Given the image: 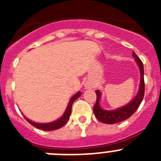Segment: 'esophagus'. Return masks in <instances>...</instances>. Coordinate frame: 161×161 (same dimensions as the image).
Listing matches in <instances>:
<instances>
[{"label":"esophagus","instance_id":"esophagus-1","mask_svg":"<svg viewBox=\"0 0 161 161\" xmlns=\"http://www.w3.org/2000/svg\"><path fill=\"white\" fill-rule=\"evenodd\" d=\"M95 87V85L92 80H88L87 82H85V89H93Z\"/></svg>","mask_w":161,"mask_h":161}]
</instances>
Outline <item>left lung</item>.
Here are the masks:
<instances>
[{
  "instance_id": "left-lung-1",
  "label": "left lung",
  "mask_w": 161,
  "mask_h": 161,
  "mask_svg": "<svg viewBox=\"0 0 161 161\" xmlns=\"http://www.w3.org/2000/svg\"><path fill=\"white\" fill-rule=\"evenodd\" d=\"M132 56L135 58V61L138 65V68L140 72V82H139V87L136 96L133 98V100L130 101L126 106L119 107L113 110H107L102 108L100 105L101 97L102 93L99 90L96 91L97 102L95 106H93V113L97 119L101 121L102 123L106 124H114V123H120L122 121H124L133 114L137 110L139 105L143 101L144 96V80H143V65L142 61L138 58L137 55L133 52Z\"/></svg>"
}]
</instances>
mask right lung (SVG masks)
Listing matches in <instances>:
<instances>
[{
  "label": "right lung",
  "instance_id": "obj_1",
  "mask_svg": "<svg viewBox=\"0 0 161 161\" xmlns=\"http://www.w3.org/2000/svg\"><path fill=\"white\" fill-rule=\"evenodd\" d=\"M80 95H81V93H80V92H78L76 94L73 95V96L71 97L69 102H68V106H67V108L66 109H65L64 114L62 115L59 119L54 121V122H51V123H38L32 122V121L30 120L29 119H27V118L25 117V115H24V117H25V119H26V121H27L28 123H30L32 126H34L35 127H36V128L38 129H41V130H57V129L60 128V127H62L63 126H64V125L68 123V121L69 120V117H70L71 115V112H72V104H73L74 101L76 100V99H77Z\"/></svg>",
  "mask_w": 161,
  "mask_h": 161
}]
</instances>
